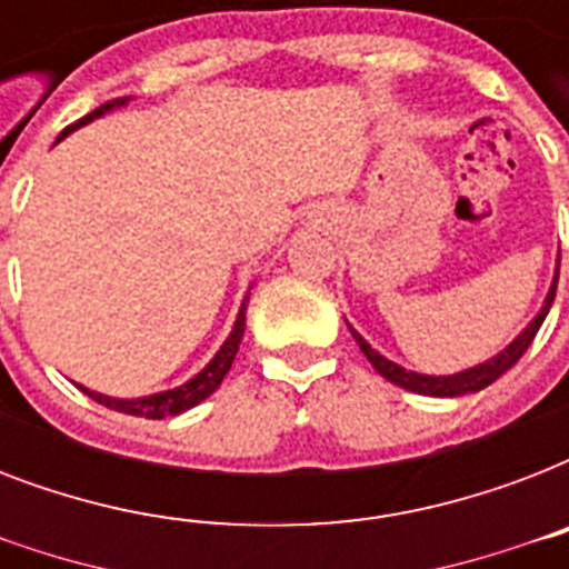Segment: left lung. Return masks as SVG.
Masks as SVG:
<instances>
[{
	"label": "left lung",
	"mask_w": 569,
	"mask_h": 569,
	"mask_svg": "<svg viewBox=\"0 0 569 569\" xmlns=\"http://www.w3.org/2000/svg\"><path fill=\"white\" fill-rule=\"evenodd\" d=\"M558 262H561V259H558ZM556 286H558V268H556V277H552V286H549L547 298H543V307L538 310V316H535V319H531L529 325H526V328H522L520 333H517V337H513L502 351H499V355H493L490 360H485V363H478L472 366V369H463V372H455V375L410 372V369H405V366L392 363V360H387L380 351H375V348L369 346V342H366V339L351 328V325H348V330H351V337L357 339V346H360V351L366 355V360L375 366V372L383 375L389 383H396V387L401 389H410V392H419V396L458 398V396H467V392H478V389L490 387L496 378H502V375L508 372V369H511L522 355H526V348L531 346V339L538 337L540 325H543L549 307H552V301H556Z\"/></svg>",
	"instance_id": "1"
}]
</instances>
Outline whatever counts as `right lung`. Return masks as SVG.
Here are the masks:
<instances>
[{
    "mask_svg": "<svg viewBox=\"0 0 569 569\" xmlns=\"http://www.w3.org/2000/svg\"><path fill=\"white\" fill-rule=\"evenodd\" d=\"M127 102H129V97H120V100H111V102H106V106H100V109H93L91 114H84L79 123L67 127L64 132L58 136V141L70 136V132H76L79 127H84V123H91V120L102 118V114H109V111L123 109ZM248 295H244V301H241L239 316H236V325H232L230 337L223 339V346L214 351L212 360H209V363H206L203 369L194 375V378H189L186 383H180V387L162 389V392H150V396H138V398H111V396H102V392H93V389L82 387V383H76V387L82 389L84 396H91L93 401H100V405L111 407V410H118V413L144 416V419H164V416H177V413H182V410H191V407L200 405L203 398L212 396L214 389L221 387L223 375L230 372L232 360H236V351H239V346H241V337H244V310H248Z\"/></svg>",
    "mask_w": 569,
    "mask_h": 569,
    "instance_id": "add662e5",
    "label": "right lung"
}]
</instances>
